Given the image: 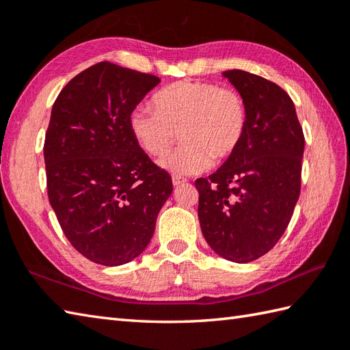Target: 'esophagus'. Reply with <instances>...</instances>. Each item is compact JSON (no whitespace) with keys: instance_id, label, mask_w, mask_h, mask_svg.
<instances>
[{"instance_id":"34e87169","label":"esophagus","mask_w":350,"mask_h":350,"mask_svg":"<svg viewBox=\"0 0 350 350\" xmlns=\"http://www.w3.org/2000/svg\"><path fill=\"white\" fill-rule=\"evenodd\" d=\"M182 183H187V179H185V177L173 176V185H174V187H179V185H182Z\"/></svg>"}]
</instances>
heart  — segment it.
I'll use <instances>...</instances> for the list:
<instances>
[{
    "mask_svg": "<svg viewBox=\"0 0 350 350\" xmlns=\"http://www.w3.org/2000/svg\"><path fill=\"white\" fill-rule=\"evenodd\" d=\"M154 109L138 107L129 117L133 138L143 150L161 158L176 143L183 144L161 161L176 176L209 170L236 153L247 131V107L233 88L213 83L179 81L153 98Z\"/></svg>",
    "mask_w": 350,
    "mask_h": 350,
    "instance_id": "1",
    "label": "heart"
}]
</instances>
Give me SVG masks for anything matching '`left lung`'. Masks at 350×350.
I'll return each mask as SVG.
<instances>
[{
    "label": "left lung",
    "instance_id": "8db88e82",
    "mask_svg": "<svg viewBox=\"0 0 350 350\" xmlns=\"http://www.w3.org/2000/svg\"><path fill=\"white\" fill-rule=\"evenodd\" d=\"M222 75L242 96L247 131L232 158L196 180L198 219L218 256L248 263L271 251L292 219L306 139L293 100L280 85L237 69Z\"/></svg>",
    "mask_w": 350,
    "mask_h": 350
}]
</instances>
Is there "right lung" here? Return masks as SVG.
<instances>
[{"mask_svg":"<svg viewBox=\"0 0 350 350\" xmlns=\"http://www.w3.org/2000/svg\"><path fill=\"white\" fill-rule=\"evenodd\" d=\"M161 83L100 62L70 79L44 135L49 203L72 247L103 266L138 257L173 182L139 147L129 117Z\"/></svg>","mask_w":350,"mask_h":350,"instance_id":"add662e5","label":"right lung"}]
</instances>
